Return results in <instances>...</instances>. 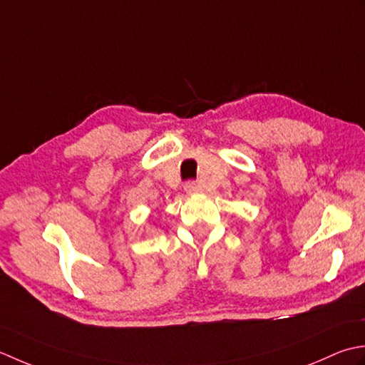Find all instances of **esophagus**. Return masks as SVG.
<instances>
[{
  "mask_svg": "<svg viewBox=\"0 0 365 365\" xmlns=\"http://www.w3.org/2000/svg\"><path fill=\"white\" fill-rule=\"evenodd\" d=\"M184 189L187 193H195L198 190V184L195 181H187V184H185Z\"/></svg>",
  "mask_w": 365,
  "mask_h": 365,
  "instance_id": "obj_1",
  "label": "esophagus"
}]
</instances>
